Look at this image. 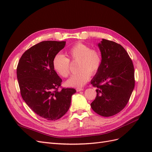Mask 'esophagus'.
<instances>
[{"label":"esophagus","instance_id":"34e87169","mask_svg":"<svg viewBox=\"0 0 152 152\" xmlns=\"http://www.w3.org/2000/svg\"><path fill=\"white\" fill-rule=\"evenodd\" d=\"M83 90H84L83 88H80V87H79V88H77V89H76V91H77V92H79V91H83Z\"/></svg>","mask_w":152,"mask_h":152}]
</instances>
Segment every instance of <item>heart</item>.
Listing matches in <instances>:
<instances>
[{"label":"heart","mask_w":152,"mask_h":152,"mask_svg":"<svg viewBox=\"0 0 152 152\" xmlns=\"http://www.w3.org/2000/svg\"><path fill=\"white\" fill-rule=\"evenodd\" d=\"M67 54L72 61H77V70L79 71L66 81L68 87H80L83 86L90 79L91 75L98 72L102 65V56L99 51L91 49L89 45L77 43L68 50ZM54 70L59 75L66 77L70 73V61L64 55L58 54L53 60Z\"/></svg>","instance_id":"b5f03b06"}]
</instances>
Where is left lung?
<instances>
[{"mask_svg": "<svg viewBox=\"0 0 152 152\" xmlns=\"http://www.w3.org/2000/svg\"><path fill=\"white\" fill-rule=\"evenodd\" d=\"M98 46L102 61L91 81L98 87L91 107L101 116L111 117L123 110L129 100L135 84L134 69L121 45L103 39Z\"/></svg>", "mask_w": 152, "mask_h": 152, "instance_id": "8db88e82", "label": "left lung"}]
</instances>
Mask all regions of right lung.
I'll return each instance as SVG.
<instances>
[{"instance_id": "right-lung-1", "label": "right lung", "mask_w": 152, "mask_h": 152, "mask_svg": "<svg viewBox=\"0 0 152 152\" xmlns=\"http://www.w3.org/2000/svg\"><path fill=\"white\" fill-rule=\"evenodd\" d=\"M65 41H42L23 53L17 67L22 98L33 111L48 121L62 117L71 104L72 88L58 91L62 80L53 67L54 57L65 46Z\"/></svg>"}]
</instances>
